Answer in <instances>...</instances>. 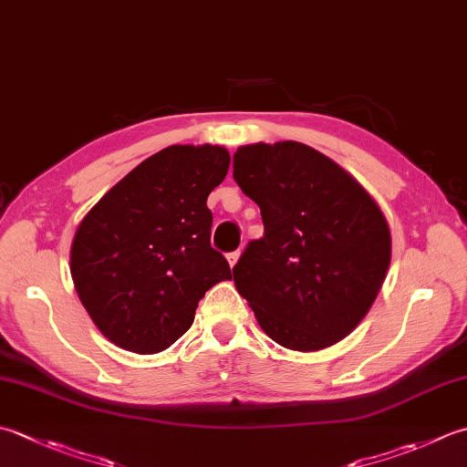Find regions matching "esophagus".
Segmentation results:
<instances>
[{"label":"esophagus","instance_id":"obj_1","mask_svg":"<svg viewBox=\"0 0 467 467\" xmlns=\"http://www.w3.org/2000/svg\"><path fill=\"white\" fill-rule=\"evenodd\" d=\"M239 257H241V251H233V253H228V254H226L228 265H231V267H233V265H234L236 261H239Z\"/></svg>","mask_w":467,"mask_h":467}]
</instances>
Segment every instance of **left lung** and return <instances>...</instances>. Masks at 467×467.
I'll return each mask as SVG.
<instances>
[{
	"mask_svg": "<svg viewBox=\"0 0 467 467\" xmlns=\"http://www.w3.org/2000/svg\"><path fill=\"white\" fill-rule=\"evenodd\" d=\"M233 178L261 208L265 233L244 246L233 275L265 334L299 352L342 340L387 277L390 231L379 204L297 141L239 148Z\"/></svg>",
	"mask_w": 467,
	"mask_h": 467,
	"instance_id": "obj_1",
	"label": "left lung"
}]
</instances>
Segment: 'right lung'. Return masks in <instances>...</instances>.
Wrapping results in <instances>:
<instances>
[{"mask_svg": "<svg viewBox=\"0 0 467 467\" xmlns=\"http://www.w3.org/2000/svg\"><path fill=\"white\" fill-rule=\"evenodd\" d=\"M231 155L218 145H170L141 161L82 218L70 273L103 336L137 354H155L184 336L198 301L233 279L210 246L206 198L224 180Z\"/></svg>", "mask_w": 467, "mask_h": 467, "instance_id": "obj_1", "label": "right lung"}]
</instances>
